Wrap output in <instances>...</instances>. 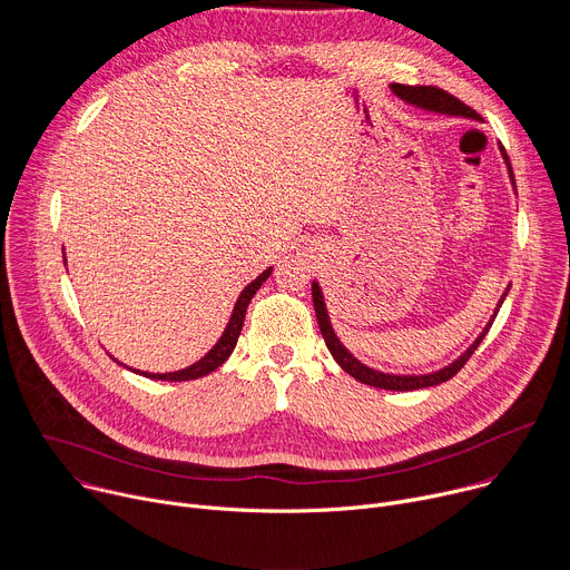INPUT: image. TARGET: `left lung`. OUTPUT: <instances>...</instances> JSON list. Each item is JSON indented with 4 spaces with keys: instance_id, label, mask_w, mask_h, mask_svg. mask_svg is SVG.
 Returning a JSON list of instances; mask_svg holds the SVG:
<instances>
[{
    "instance_id": "1",
    "label": "left lung",
    "mask_w": 570,
    "mask_h": 570,
    "mask_svg": "<svg viewBox=\"0 0 570 570\" xmlns=\"http://www.w3.org/2000/svg\"><path fill=\"white\" fill-rule=\"evenodd\" d=\"M390 90L405 104H411L415 108H422L426 112H438V115H446V117H466V119H480V115L475 110H471L469 106H464L460 99L451 97L449 92L440 90V88H431V86H420V88H411V86H401V83H392ZM501 148V155H503V161L508 167V176H510V183H512V189L517 194V183H514V171H512V165H510V157L505 153L503 146ZM510 293V286L503 291L497 308H494V315L490 317V322L484 324V330L478 334V338L449 365L435 370V372H426V374H392V372H381V370H374L370 365H365L363 361H358L338 338V334L334 332V324H332V317H330V311H327V302H324V295H322V288H320V282L313 279L311 282V295H313V308H315V317H317V327L322 332V338L324 343H327L334 361L347 372L352 374L356 381L365 383V385H372V387H381V390H396V392H411V390H422V387H433V385H440L444 381H449L451 376L458 374V370L469 361V356L475 352V347L482 343V338L487 336V332H490L492 322L501 308V304L505 302Z\"/></svg>"
}]
</instances>
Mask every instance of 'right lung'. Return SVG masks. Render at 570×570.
Instances as JSON below:
<instances>
[{"label": "right lung", "instance_id": "1", "mask_svg": "<svg viewBox=\"0 0 570 570\" xmlns=\"http://www.w3.org/2000/svg\"><path fill=\"white\" fill-rule=\"evenodd\" d=\"M62 262L67 264V257H65V248H62ZM271 273H273V266H268L262 275H257L246 288L240 291V295L236 297V302H234V308H232V315H229V320H227V324H225V330H223V334H220V338L216 341V345L200 358V361H196L194 365H189V367H183V370H176V372H165V374H153V372H141V370H132V367H128V365H124V363H119L112 354H110V358L115 361V363H119L121 367H126V370H130V372H135V374H139V376H146V379H155V381H191V379H200V376H207L209 372H214V370H218L227 358H229V354L234 352V347H236V341H238V336H240V330H243V320H246V311H248V304H250V299L255 297V293L262 288V284L271 277Z\"/></svg>", "mask_w": 570, "mask_h": 570}]
</instances>
